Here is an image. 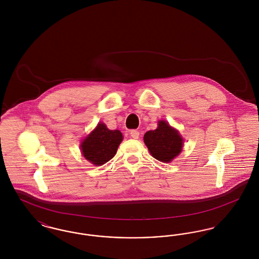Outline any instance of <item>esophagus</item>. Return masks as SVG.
Here are the masks:
<instances>
[{"label": "esophagus", "instance_id": "obj_1", "mask_svg": "<svg viewBox=\"0 0 259 259\" xmlns=\"http://www.w3.org/2000/svg\"><path fill=\"white\" fill-rule=\"evenodd\" d=\"M139 135H140V132L137 131V130H131V131H130V136H131L133 139H138Z\"/></svg>", "mask_w": 259, "mask_h": 259}]
</instances>
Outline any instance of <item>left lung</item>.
Here are the masks:
<instances>
[{"instance_id": "1", "label": "left lung", "mask_w": 259, "mask_h": 259, "mask_svg": "<svg viewBox=\"0 0 259 259\" xmlns=\"http://www.w3.org/2000/svg\"><path fill=\"white\" fill-rule=\"evenodd\" d=\"M144 142L150 154L161 162L172 160L183 148V139L179 132L163 120L158 124L157 129L145 134Z\"/></svg>"}]
</instances>
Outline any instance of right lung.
Wrapping results in <instances>:
<instances>
[{
	"label": "right lung",
	"instance_id": "obj_1",
	"mask_svg": "<svg viewBox=\"0 0 259 259\" xmlns=\"http://www.w3.org/2000/svg\"><path fill=\"white\" fill-rule=\"evenodd\" d=\"M122 139L119 130H110L105 124H98L96 129L82 142V154L94 165H103L115 155Z\"/></svg>",
	"mask_w": 259,
	"mask_h": 259
}]
</instances>
